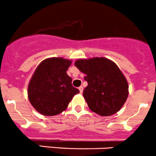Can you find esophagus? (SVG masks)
<instances>
[{
  "mask_svg": "<svg viewBox=\"0 0 156 156\" xmlns=\"http://www.w3.org/2000/svg\"><path fill=\"white\" fill-rule=\"evenodd\" d=\"M78 90H79V91H80V93H82L83 92V87L82 86H80L79 87H78Z\"/></svg>",
  "mask_w": 156,
  "mask_h": 156,
  "instance_id": "34e87169",
  "label": "esophagus"
}]
</instances>
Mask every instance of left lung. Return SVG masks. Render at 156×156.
<instances>
[{
    "mask_svg": "<svg viewBox=\"0 0 156 156\" xmlns=\"http://www.w3.org/2000/svg\"><path fill=\"white\" fill-rule=\"evenodd\" d=\"M75 66L85 74L87 86L83 96L89 108L100 116H111L121 109L129 94L123 72L113 61L104 57L78 59Z\"/></svg>",
    "mask_w": 156,
    "mask_h": 156,
    "instance_id": "left-lung-1",
    "label": "left lung"
}]
</instances>
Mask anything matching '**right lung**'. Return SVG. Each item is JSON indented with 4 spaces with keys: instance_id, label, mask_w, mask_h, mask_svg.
<instances>
[{
    "instance_id": "add662e5",
    "label": "right lung",
    "mask_w": 156,
    "mask_h": 156,
    "mask_svg": "<svg viewBox=\"0 0 156 156\" xmlns=\"http://www.w3.org/2000/svg\"><path fill=\"white\" fill-rule=\"evenodd\" d=\"M72 60L62 57L46 58L36 67L28 84L30 104L44 116H55L66 110L79 90L72 84L67 70Z\"/></svg>"
}]
</instances>
